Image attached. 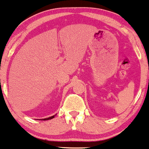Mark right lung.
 <instances>
[{
  "label": "right lung",
  "instance_id": "1",
  "mask_svg": "<svg viewBox=\"0 0 149 149\" xmlns=\"http://www.w3.org/2000/svg\"><path fill=\"white\" fill-rule=\"evenodd\" d=\"M54 117H55V115L52 116V117H48V118L42 119V120H51V119H53V118H54Z\"/></svg>",
  "mask_w": 149,
  "mask_h": 149
}]
</instances>
